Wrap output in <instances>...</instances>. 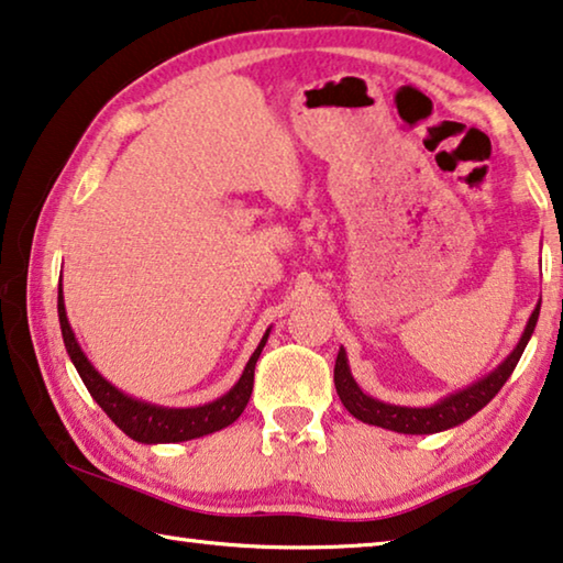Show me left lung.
Wrapping results in <instances>:
<instances>
[{"label": "left lung", "instance_id": "8db88e82", "mask_svg": "<svg viewBox=\"0 0 563 563\" xmlns=\"http://www.w3.org/2000/svg\"><path fill=\"white\" fill-rule=\"evenodd\" d=\"M539 310L541 302L533 308V313L529 318V323L523 328L521 341L516 343V347L511 353L506 355V361L498 365L476 383H471L468 388L456 390V394L441 398L439 404L428 406V408H408V406H394V404H383V400L365 396L363 390L358 388V383L351 376V368H347V358L345 351L341 347L335 358V390L341 396L343 406L347 408V413L358 418V421L368 423V426H380L388 428V431L396 433H410V435H423V433H439L445 431V428H453L463 421H468L471 416H476L481 408H484L490 398H494L498 390L504 388V383L511 378V373L519 363L521 353L529 338L537 328L539 320Z\"/></svg>", "mask_w": 563, "mask_h": 563}]
</instances>
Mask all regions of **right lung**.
I'll use <instances>...</instances> for the list:
<instances>
[{
    "label": "right lung",
    "mask_w": 563,
    "mask_h": 563,
    "mask_svg": "<svg viewBox=\"0 0 563 563\" xmlns=\"http://www.w3.org/2000/svg\"><path fill=\"white\" fill-rule=\"evenodd\" d=\"M57 313H59L62 338H65V347L69 358L75 363L79 378H82V383L87 386L89 396L100 404V408L112 418L114 426H118L122 433H128L132 441H140V443L192 441V439H200V435L216 433L220 428L235 423L247 406L250 394H253L255 363L261 358L267 335H271V330H267L263 341L257 343L255 353L250 355L243 376H240V380L228 390L225 396L212 400V404L195 406V408H165V406L145 404V400H137L128 394H122V390L114 388L110 380H104L100 373L95 371V365L89 363L85 351L79 347L73 328H69L65 296H62V280H59V296H57Z\"/></svg>",
    "instance_id": "right-lung-1"
}]
</instances>
